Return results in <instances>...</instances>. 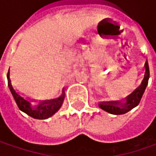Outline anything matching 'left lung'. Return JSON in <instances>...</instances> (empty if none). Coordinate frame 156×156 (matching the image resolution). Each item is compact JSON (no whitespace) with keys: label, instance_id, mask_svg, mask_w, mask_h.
I'll list each match as a JSON object with an SVG mask.
<instances>
[{"label":"left lung","instance_id":"left-lung-1","mask_svg":"<svg viewBox=\"0 0 156 156\" xmlns=\"http://www.w3.org/2000/svg\"><path fill=\"white\" fill-rule=\"evenodd\" d=\"M145 69H146V72H145L143 80L148 82V78H149V69H148V62L145 63ZM144 90H145V89L140 90V91H134L131 95L129 96L125 104H122L119 102H110V103L107 102V103H102V104L100 103L99 107L102 110H105L110 114H115V115L124 114L138 105V104L141 101ZM112 102L113 103V104H112ZM114 102L115 103V105H114ZM119 104L120 105H119Z\"/></svg>","mask_w":156,"mask_h":156}]
</instances>
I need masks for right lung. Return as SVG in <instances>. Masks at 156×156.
I'll list each match as a JSON object with an SVG mask.
<instances>
[{
  "label": "right lung",
  "instance_id": "add662e5",
  "mask_svg": "<svg viewBox=\"0 0 156 156\" xmlns=\"http://www.w3.org/2000/svg\"><path fill=\"white\" fill-rule=\"evenodd\" d=\"M9 88H10L12 94L14 96V98H15L14 99L17 102V105L19 106L20 110H22L23 112L30 115L31 117H34L35 119H41V120L46 119V118L51 116L53 114H55L57 111L59 110V108L61 107L63 101H64V97H65L63 94L62 97H60L54 103H50L47 105H41L38 107L37 110H34L31 107L29 102L23 99L20 96H19L14 91V90L13 89L11 84H9ZM44 103L46 104V102H44Z\"/></svg>",
  "mask_w": 156,
  "mask_h": 156
}]
</instances>
